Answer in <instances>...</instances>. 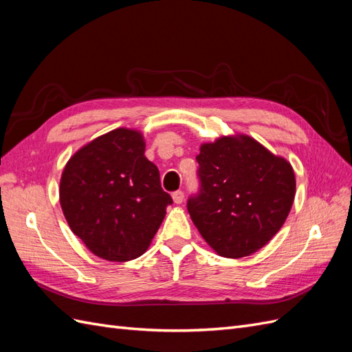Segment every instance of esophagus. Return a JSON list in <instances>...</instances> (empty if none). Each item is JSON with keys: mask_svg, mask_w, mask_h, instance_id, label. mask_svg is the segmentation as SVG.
I'll use <instances>...</instances> for the list:
<instances>
[{"mask_svg": "<svg viewBox=\"0 0 352 352\" xmlns=\"http://www.w3.org/2000/svg\"><path fill=\"white\" fill-rule=\"evenodd\" d=\"M172 198H173V202H175V204H182L185 195H184L182 190H176V192H173V194H172Z\"/></svg>", "mask_w": 352, "mask_h": 352, "instance_id": "1", "label": "esophagus"}]
</instances>
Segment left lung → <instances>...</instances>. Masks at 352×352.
Segmentation results:
<instances>
[{"label":"left lung","mask_w":352,"mask_h":352,"mask_svg":"<svg viewBox=\"0 0 352 352\" xmlns=\"http://www.w3.org/2000/svg\"><path fill=\"white\" fill-rule=\"evenodd\" d=\"M197 162L201 190L188 201V211L201 236L226 258L261 250L292 208L291 163L243 133L201 144Z\"/></svg>","instance_id":"obj_1"}]
</instances>
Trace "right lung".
Instances as JSON below:
<instances>
[{
	"instance_id": "obj_1",
	"label": "right lung",
	"mask_w": 352,
	"mask_h": 352,
	"mask_svg": "<svg viewBox=\"0 0 352 352\" xmlns=\"http://www.w3.org/2000/svg\"><path fill=\"white\" fill-rule=\"evenodd\" d=\"M144 153L142 132L119 127L79 148L61 173L63 214L102 260L123 263L142 255L173 202Z\"/></svg>"
}]
</instances>
